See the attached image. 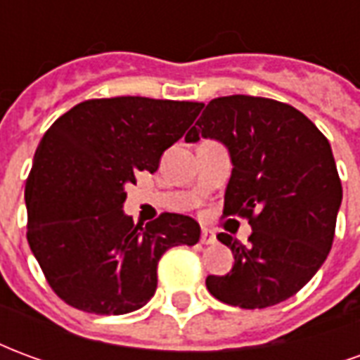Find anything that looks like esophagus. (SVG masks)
<instances>
[{"label": "esophagus", "mask_w": 360, "mask_h": 360, "mask_svg": "<svg viewBox=\"0 0 360 360\" xmlns=\"http://www.w3.org/2000/svg\"><path fill=\"white\" fill-rule=\"evenodd\" d=\"M216 241H218L216 235L212 233V231H208V229H202V235H200V243H202V245H214Z\"/></svg>", "instance_id": "obj_1"}]
</instances>
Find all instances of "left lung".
<instances>
[{
    "instance_id": "8db88e82",
    "label": "left lung",
    "mask_w": 360,
    "mask_h": 360,
    "mask_svg": "<svg viewBox=\"0 0 360 360\" xmlns=\"http://www.w3.org/2000/svg\"><path fill=\"white\" fill-rule=\"evenodd\" d=\"M212 139L231 158L224 216L249 218V245L219 233L233 252L226 276H208L218 301L266 309L293 297L324 264L341 206L332 146L289 103L258 96L212 100L187 142Z\"/></svg>"
}]
</instances>
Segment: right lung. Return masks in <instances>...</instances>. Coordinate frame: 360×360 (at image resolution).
I'll use <instances>...</instances> for the list:
<instances>
[{"label": "right lung", "instance_id": "right-lung-1", "mask_svg": "<svg viewBox=\"0 0 360 360\" xmlns=\"http://www.w3.org/2000/svg\"><path fill=\"white\" fill-rule=\"evenodd\" d=\"M204 103L117 96L63 113L38 144L25 187L27 239L51 289L94 314H127L158 287V262L177 245H196L200 226L165 212L134 226L123 212L136 173L193 125Z\"/></svg>", "mask_w": 360, "mask_h": 360}]
</instances>
